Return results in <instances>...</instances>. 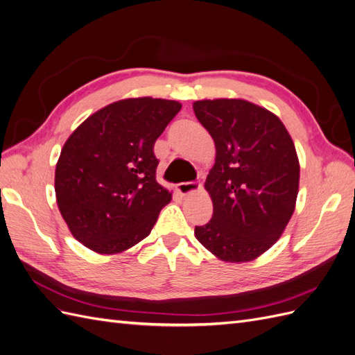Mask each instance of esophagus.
<instances>
[{
	"label": "esophagus",
	"instance_id": "34e87169",
	"mask_svg": "<svg viewBox=\"0 0 355 355\" xmlns=\"http://www.w3.org/2000/svg\"><path fill=\"white\" fill-rule=\"evenodd\" d=\"M201 189V184L198 182H182V184L176 185V191L182 196L192 194V192H197Z\"/></svg>",
	"mask_w": 355,
	"mask_h": 355
}]
</instances>
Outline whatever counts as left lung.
Returning <instances> with one entry per match:
<instances>
[{"instance_id":"1","label":"left lung","mask_w":355,"mask_h":355,"mask_svg":"<svg viewBox=\"0 0 355 355\" xmlns=\"http://www.w3.org/2000/svg\"><path fill=\"white\" fill-rule=\"evenodd\" d=\"M216 146L204 188L213 202L197 240L231 263L259 257L282 237L299 191V159L280 118L243 99H204L192 105Z\"/></svg>"}]
</instances>
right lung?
I'll list each match as a JSON object with an SVG mask.
<instances>
[{"label":"right lung","instance_id":"1","mask_svg":"<svg viewBox=\"0 0 355 355\" xmlns=\"http://www.w3.org/2000/svg\"><path fill=\"white\" fill-rule=\"evenodd\" d=\"M176 101L130 98L83 121L56 164L59 211L87 249L115 254L146 239L171 192L155 179L154 145L180 111Z\"/></svg>","mask_w":355,"mask_h":355}]
</instances>
